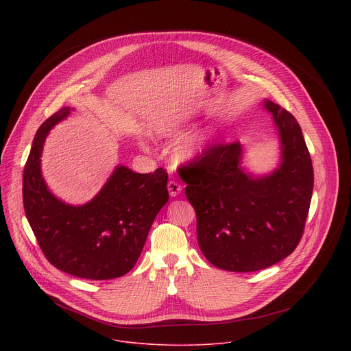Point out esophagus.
I'll return each instance as SVG.
<instances>
[{"mask_svg": "<svg viewBox=\"0 0 351 351\" xmlns=\"http://www.w3.org/2000/svg\"><path fill=\"white\" fill-rule=\"evenodd\" d=\"M182 184L180 183H178L176 180H169L168 182V190H169V194H171V197H176V195H179L180 194V191H182Z\"/></svg>", "mask_w": 351, "mask_h": 351, "instance_id": "esophagus-1", "label": "esophagus"}]
</instances>
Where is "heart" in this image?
<instances>
[{"mask_svg": "<svg viewBox=\"0 0 351 351\" xmlns=\"http://www.w3.org/2000/svg\"><path fill=\"white\" fill-rule=\"evenodd\" d=\"M158 133L164 137H175L180 133V126L178 123H167L164 126L160 128ZM208 143V137L207 136H198L193 143H190V145L186 148L184 156L187 158L194 157L197 153L202 152V149L206 147V144Z\"/></svg>", "mask_w": 351, "mask_h": 351, "instance_id": "obj_1", "label": "heart"}]
</instances>
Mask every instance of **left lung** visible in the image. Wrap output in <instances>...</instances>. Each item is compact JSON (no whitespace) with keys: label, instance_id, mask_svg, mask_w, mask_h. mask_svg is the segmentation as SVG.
Listing matches in <instances>:
<instances>
[{"label":"left lung","instance_id":"8db88e82","mask_svg":"<svg viewBox=\"0 0 351 351\" xmlns=\"http://www.w3.org/2000/svg\"><path fill=\"white\" fill-rule=\"evenodd\" d=\"M280 138V167L253 176L240 167L241 145L213 144L183 173L197 215V240L217 268L254 272L290 256L303 236L314 171L302 128L280 106L265 99Z\"/></svg>","mask_w":351,"mask_h":351}]
</instances>
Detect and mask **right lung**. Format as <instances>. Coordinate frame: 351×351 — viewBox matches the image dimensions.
Masks as SVG:
<instances>
[{
    "instance_id": "1",
    "label": "right lung",
    "mask_w": 351,
    "mask_h": 351,
    "mask_svg": "<svg viewBox=\"0 0 351 351\" xmlns=\"http://www.w3.org/2000/svg\"><path fill=\"white\" fill-rule=\"evenodd\" d=\"M64 107L37 130L23 171V207L43 254L62 272L106 280L126 275L138 260L157 214L167 204L168 173H136L118 165L104 187L83 206L61 202L41 176L48 132L71 114Z\"/></svg>"
}]
</instances>
